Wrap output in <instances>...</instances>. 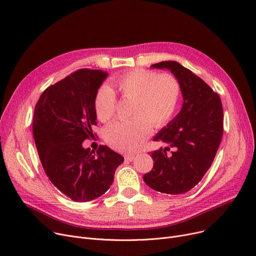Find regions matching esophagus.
Wrapping results in <instances>:
<instances>
[{"label": "esophagus", "instance_id": "1", "mask_svg": "<svg viewBox=\"0 0 256 256\" xmlns=\"http://www.w3.org/2000/svg\"><path fill=\"white\" fill-rule=\"evenodd\" d=\"M135 158H136L135 154H126V156H124L126 160H130V162H132V160H135Z\"/></svg>", "mask_w": 256, "mask_h": 256}]
</instances>
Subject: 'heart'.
<instances>
[{"instance_id": "heart-1", "label": "heart", "mask_w": 256, "mask_h": 256, "mask_svg": "<svg viewBox=\"0 0 256 256\" xmlns=\"http://www.w3.org/2000/svg\"><path fill=\"white\" fill-rule=\"evenodd\" d=\"M112 88L122 100H132L126 121H117L106 132V140L116 150H136L148 137L150 126L168 124L178 110L180 84L171 74H158L154 70H134L112 78ZM117 98L110 86L102 85L94 98V109L102 122L115 115Z\"/></svg>"}]
</instances>
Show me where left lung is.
Segmentation results:
<instances>
[{
	"mask_svg": "<svg viewBox=\"0 0 256 256\" xmlns=\"http://www.w3.org/2000/svg\"><path fill=\"white\" fill-rule=\"evenodd\" d=\"M167 68L180 84V112L154 138L165 148L150 152L154 160L143 180L152 189L171 195L194 188L212 166L223 135L221 98L202 78L176 61L154 64Z\"/></svg>",
	"mask_w": 256,
	"mask_h": 256,
	"instance_id": "8db88e82",
	"label": "left lung"
}]
</instances>
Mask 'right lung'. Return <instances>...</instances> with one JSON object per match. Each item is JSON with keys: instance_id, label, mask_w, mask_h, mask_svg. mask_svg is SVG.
I'll list each match as a JSON object with an SVG mask.
<instances>
[{"instance_id": "1", "label": "right lung", "mask_w": 256, "mask_h": 256, "mask_svg": "<svg viewBox=\"0 0 256 256\" xmlns=\"http://www.w3.org/2000/svg\"><path fill=\"white\" fill-rule=\"evenodd\" d=\"M106 76L78 70L48 86L34 109L33 135L44 170L60 192L76 202L104 194L124 162L122 156L106 145L96 152L83 148V142L94 137V98Z\"/></svg>"}]
</instances>
